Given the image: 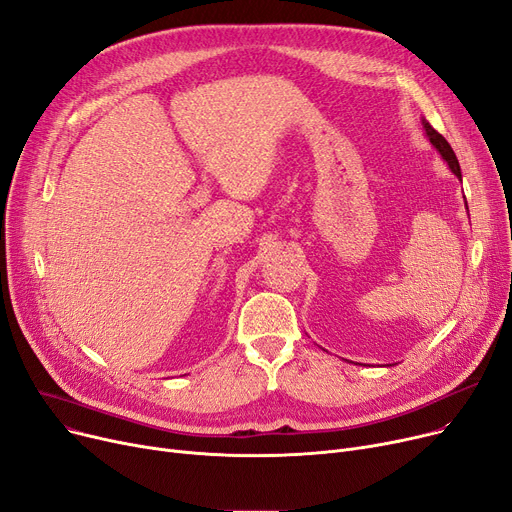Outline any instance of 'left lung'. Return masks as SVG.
Returning a JSON list of instances; mask_svg holds the SVG:
<instances>
[{"mask_svg":"<svg viewBox=\"0 0 512 512\" xmlns=\"http://www.w3.org/2000/svg\"><path fill=\"white\" fill-rule=\"evenodd\" d=\"M421 125H423V131H425V135H427V139L431 141V145L433 148L437 150V154L442 156V160L448 164V168L452 170V173L456 175V179L458 181H462V173H460V164H458V160H456V154H454V150L450 148V143L437 133L425 118H421ZM465 206H467V202H465ZM467 212H469V206H467ZM387 367H392V364H387Z\"/></svg>","mask_w":512,"mask_h":512,"instance_id":"8db88e82","label":"left lung"}]
</instances>
